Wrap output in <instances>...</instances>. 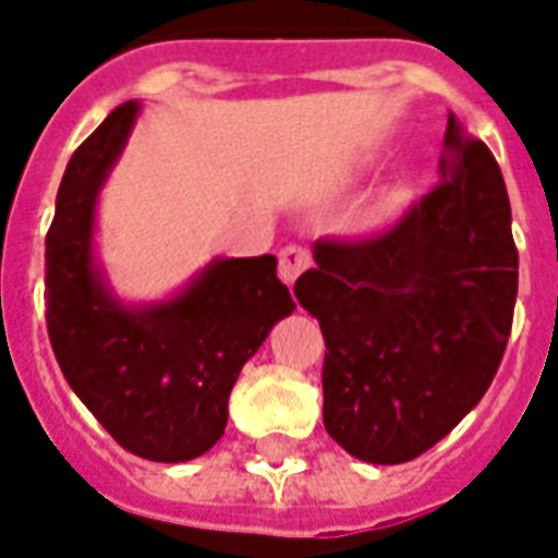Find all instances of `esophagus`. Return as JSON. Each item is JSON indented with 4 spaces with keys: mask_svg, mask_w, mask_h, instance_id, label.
<instances>
[{
    "mask_svg": "<svg viewBox=\"0 0 558 558\" xmlns=\"http://www.w3.org/2000/svg\"><path fill=\"white\" fill-rule=\"evenodd\" d=\"M313 266V254L301 248V245H287L283 252H280V266H278V275L283 283H295L298 275H304L306 269Z\"/></svg>",
    "mask_w": 558,
    "mask_h": 558,
    "instance_id": "obj_1",
    "label": "esophagus"
}]
</instances>
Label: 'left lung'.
Instances as JSON below:
<instances>
[{
    "label": "left lung",
    "mask_w": 558,
    "mask_h": 558,
    "mask_svg": "<svg viewBox=\"0 0 558 558\" xmlns=\"http://www.w3.org/2000/svg\"><path fill=\"white\" fill-rule=\"evenodd\" d=\"M460 153L388 234L313 245L295 295L324 332V428L393 466L442 440L489 388L510 339L519 252L501 168L449 116Z\"/></svg>",
    "instance_id": "8db88e82"
}]
</instances>
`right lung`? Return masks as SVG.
Instances as JSON below:
<instances>
[{
  "label": "right lung",
  "instance_id": "1",
  "mask_svg": "<svg viewBox=\"0 0 558 558\" xmlns=\"http://www.w3.org/2000/svg\"><path fill=\"white\" fill-rule=\"evenodd\" d=\"M142 116L112 109L74 150L46 236V322L65 381L126 451L199 458L222 437L228 397L271 327L295 310L278 257H214L159 301H124L98 257V199Z\"/></svg>",
  "mask_w": 558,
  "mask_h": 558
}]
</instances>
